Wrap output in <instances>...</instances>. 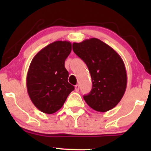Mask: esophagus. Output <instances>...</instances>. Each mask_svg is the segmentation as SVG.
I'll list each match as a JSON object with an SVG mask.
<instances>
[{
	"label": "esophagus",
	"instance_id": "esophagus-1",
	"mask_svg": "<svg viewBox=\"0 0 151 151\" xmlns=\"http://www.w3.org/2000/svg\"><path fill=\"white\" fill-rule=\"evenodd\" d=\"M79 84H77V85H75V91H79Z\"/></svg>",
	"mask_w": 151,
	"mask_h": 151
}]
</instances>
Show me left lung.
I'll list each match as a JSON object with an SVG mask.
<instances>
[{
  "label": "left lung",
  "instance_id": "left-lung-1",
  "mask_svg": "<svg viewBox=\"0 0 151 151\" xmlns=\"http://www.w3.org/2000/svg\"><path fill=\"white\" fill-rule=\"evenodd\" d=\"M72 47L91 74L92 89L83 96L86 103L96 111L114 108L124 96L127 84L125 65L120 55L97 38L74 42Z\"/></svg>",
  "mask_w": 151,
  "mask_h": 151
}]
</instances>
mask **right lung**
Returning <instances> with one entry per match:
<instances>
[{
    "label": "right lung",
    "mask_w": 151,
    "mask_h": 151,
    "mask_svg": "<svg viewBox=\"0 0 151 151\" xmlns=\"http://www.w3.org/2000/svg\"><path fill=\"white\" fill-rule=\"evenodd\" d=\"M72 51L68 41H55L36 54L27 74V89L40 111L52 114L62 108L74 89L68 82L65 62Z\"/></svg>",
    "instance_id": "obj_1"
}]
</instances>
